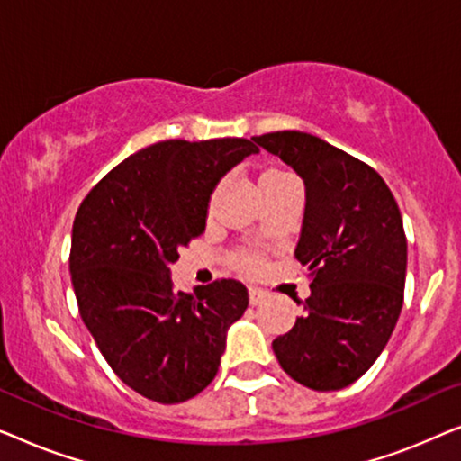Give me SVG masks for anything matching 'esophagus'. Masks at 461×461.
<instances>
[{
	"label": "esophagus",
	"instance_id": "34e87169",
	"mask_svg": "<svg viewBox=\"0 0 461 461\" xmlns=\"http://www.w3.org/2000/svg\"><path fill=\"white\" fill-rule=\"evenodd\" d=\"M267 298H268V292H264V289H260V287H249V302L254 306L262 304Z\"/></svg>",
	"mask_w": 461,
	"mask_h": 461
}]
</instances>
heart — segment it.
Masks as SVG:
<instances>
[{"label": "heart", "mask_w": 461, "mask_h": 461, "mask_svg": "<svg viewBox=\"0 0 461 461\" xmlns=\"http://www.w3.org/2000/svg\"><path fill=\"white\" fill-rule=\"evenodd\" d=\"M267 172H281V169H267ZM258 262H260V260H258V256H254V254H241V256H239V264H241L245 270H256Z\"/></svg>", "instance_id": "obj_1"}]
</instances>
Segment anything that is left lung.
Segmentation results:
<instances>
[{
	"mask_svg": "<svg viewBox=\"0 0 461 461\" xmlns=\"http://www.w3.org/2000/svg\"><path fill=\"white\" fill-rule=\"evenodd\" d=\"M254 142L306 186L295 258L311 270V295L273 342L276 361L306 388H346L375 363L399 321L407 275L399 205L374 167L317 136L285 130Z\"/></svg>",
	"mask_w": 461,
	"mask_h": 461,
	"instance_id": "obj_1",
	"label": "left lung"
}]
</instances>
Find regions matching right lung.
<instances>
[{
	"instance_id": "right-lung-1",
	"label": "right lung",
	"mask_w": 461,
	"mask_h": 461,
	"mask_svg": "<svg viewBox=\"0 0 461 461\" xmlns=\"http://www.w3.org/2000/svg\"><path fill=\"white\" fill-rule=\"evenodd\" d=\"M258 150L245 138L163 140L81 201L68 256L79 314L119 380L150 401L174 405L210 386L249 304L235 279L176 292L169 264L205 230L220 178Z\"/></svg>"
}]
</instances>
